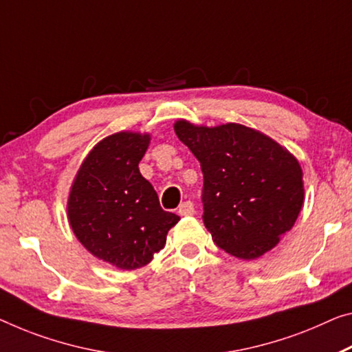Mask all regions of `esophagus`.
Wrapping results in <instances>:
<instances>
[{
    "instance_id": "34e87169",
    "label": "esophagus",
    "mask_w": 352,
    "mask_h": 352,
    "mask_svg": "<svg viewBox=\"0 0 352 352\" xmlns=\"http://www.w3.org/2000/svg\"><path fill=\"white\" fill-rule=\"evenodd\" d=\"M177 214L182 215V217H188V215H193V214H195L193 203H192V201H184V203H181L179 208H177Z\"/></svg>"
}]
</instances>
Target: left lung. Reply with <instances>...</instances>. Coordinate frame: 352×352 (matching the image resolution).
Returning <instances> with one entry per match:
<instances>
[{"mask_svg": "<svg viewBox=\"0 0 352 352\" xmlns=\"http://www.w3.org/2000/svg\"><path fill=\"white\" fill-rule=\"evenodd\" d=\"M177 138L201 165L203 221L221 250L255 259L293 228L304 204V173L288 149L236 122H175Z\"/></svg>", "mask_w": 352, "mask_h": 352, "instance_id": "8db88e82", "label": "left lung"}]
</instances>
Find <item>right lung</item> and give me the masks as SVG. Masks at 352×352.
I'll list each match as a JSON object with an SVG mask.
<instances>
[{"label":"right lung","mask_w":352,"mask_h":352,"mask_svg":"<svg viewBox=\"0 0 352 352\" xmlns=\"http://www.w3.org/2000/svg\"><path fill=\"white\" fill-rule=\"evenodd\" d=\"M149 143V133L108 135L86 155L69 192L67 220L75 237L118 269L146 266L179 221L160 208L154 187L140 173Z\"/></svg>","instance_id":"1"}]
</instances>
